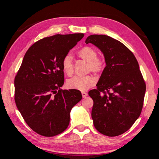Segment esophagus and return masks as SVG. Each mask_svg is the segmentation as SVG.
<instances>
[{
    "instance_id": "34e87169",
    "label": "esophagus",
    "mask_w": 159,
    "mask_h": 159,
    "mask_svg": "<svg viewBox=\"0 0 159 159\" xmlns=\"http://www.w3.org/2000/svg\"><path fill=\"white\" fill-rule=\"evenodd\" d=\"M81 94H82L83 98H86V97L88 96V93H85V92H82V93H81Z\"/></svg>"
}]
</instances>
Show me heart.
<instances>
[{
    "mask_svg": "<svg viewBox=\"0 0 159 159\" xmlns=\"http://www.w3.org/2000/svg\"><path fill=\"white\" fill-rule=\"evenodd\" d=\"M78 56L82 60L89 63L88 70L99 74L104 69V61L98 57V52L94 48L85 46L78 51ZM61 67L64 73L71 76L74 72V63L71 55H66L64 56L61 61ZM95 79L91 76H74L72 79L67 80L66 85L69 88L80 91H84L95 84Z\"/></svg>",
    "mask_w": 159,
    "mask_h": 159,
    "instance_id": "obj_1",
    "label": "heart"
}]
</instances>
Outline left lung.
Here are the masks:
<instances>
[{"label":"left lung","instance_id":"left-lung-1","mask_svg":"<svg viewBox=\"0 0 159 159\" xmlns=\"http://www.w3.org/2000/svg\"><path fill=\"white\" fill-rule=\"evenodd\" d=\"M92 43L103 53L106 66L97 84L88 93L93 99L95 128L109 137L130 128L141 114L146 85L133 53L122 43L106 35H90Z\"/></svg>","mask_w":159,"mask_h":159}]
</instances>
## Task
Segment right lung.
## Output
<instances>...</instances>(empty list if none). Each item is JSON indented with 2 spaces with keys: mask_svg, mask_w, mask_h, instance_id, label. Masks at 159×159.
<instances>
[{
  "mask_svg": "<svg viewBox=\"0 0 159 159\" xmlns=\"http://www.w3.org/2000/svg\"><path fill=\"white\" fill-rule=\"evenodd\" d=\"M84 36L56 34L35 43L26 51L15 79V100L27 125L45 137L68 127L70 112L82 99L79 90L60 89L64 82L61 61Z\"/></svg>",
  "mask_w": 159,
  "mask_h": 159,
  "instance_id": "add662e5",
  "label": "right lung"
}]
</instances>
